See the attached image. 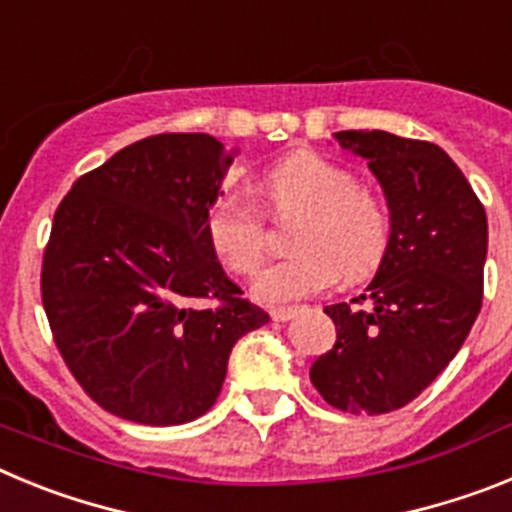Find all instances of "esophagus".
<instances>
[{
	"instance_id": "esophagus-1",
	"label": "esophagus",
	"mask_w": 512,
	"mask_h": 512,
	"mask_svg": "<svg viewBox=\"0 0 512 512\" xmlns=\"http://www.w3.org/2000/svg\"><path fill=\"white\" fill-rule=\"evenodd\" d=\"M297 315V307H274L271 310V320L274 323H287L289 318H295Z\"/></svg>"
}]
</instances>
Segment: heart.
Wrapping results in <instances>:
<instances>
[{"instance_id": "obj_1", "label": "heart", "mask_w": 512, "mask_h": 512, "mask_svg": "<svg viewBox=\"0 0 512 512\" xmlns=\"http://www.w3.org/2000/svg\"><path fill=\"white\" fill-rule=\"evenodd\" d=\"M261 197L274 215H300L295 256L266 266L253 295L266 305L320 295L341 279L372 274L390 243V212L359 179L318 153H295L261 176ZM220 264L253 274L264 259V217L238 192H223L205 215Z\"/></svg>"}]
</instances>
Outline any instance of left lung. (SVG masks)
<instances>
[{"instance_id": "left-lung-1", "label": "left lung", "mask_w": 512, "mask_h": 512, "mask_svg": "<svg viewBox=\"0 0 512 512\" xmlns=\"http://www.w3.org/2000/svg\"><path fill=\"white\" fill-rule=\"evenodd\" d=\"M390 207V243L364 295L325 307L336 346L310 379L343 413L405 408L459 354L482 307L487 215L449 153L384 130H341Z\"/></svg>"}]
</instances>
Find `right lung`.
<instances>
[{"instance_id": "right-lung-1", "label": "right lung", "mask_w": 512, "mask_h": 512, "mask_svg": "<svg viewBox=\"0 0 512 512\" xmlns=\"http://www.w3.org/2000/svg\"><path fill=\"white\" fill-rule=\"evenodd\" d=\"M235 151L164 133L76 179L53 217L43 307L63 361L97 405L143 425L200 418L235 341L269 323L217 261L205 215Z\"/></svg>"}]
</instances>
